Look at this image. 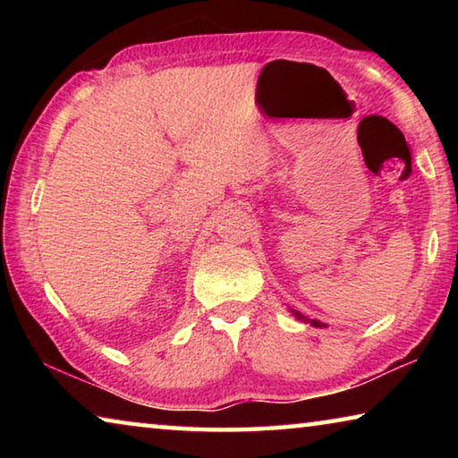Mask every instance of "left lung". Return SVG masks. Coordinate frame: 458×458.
<instances>
[{
	"instance_id": "left-lung-1",
	"label": "left lung",
	"mask_w": 458,
	"mask_h": 458,
	"mask_svg": "<svg viewBox=\"0 0 458 458\" xmlns=\"http://www.w3.org/2000/svg\"><path fill=\"white\" fill-rule=\"evenodd\" d=\"M291 313L294 315V319H299V321H303V323H311L313 327H327V325L321 323V321H317V319H307L305 315H301L299 311H294V309H291Z\"/></svg>"
}]
</instances>
